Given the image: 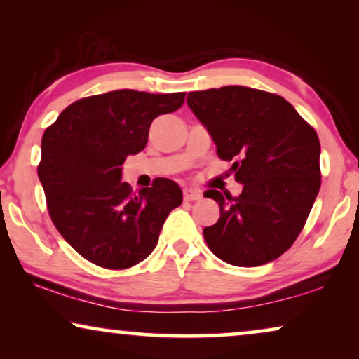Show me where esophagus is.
<instances>
[{
    "label": "esophagus",
    "mask_w": 359,
    "mask_h": 359,
    "mask_svg": "<svg viewBox=\"0 0 359 359\" xmlns=\"http://www.w3.org/2000/svg\"><path fill=\"white\" fill-rule=\"evenodd\" d=\"M183 196H184L186 201H198V199H201V196H203V194H201V191H198V189L188 188V189H184Z\"/></svg>",
    "instance_id": "esophagus-1"
}]
</instances>
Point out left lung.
Instances as JSON below:
<instances>
[{
	"label": "left lung",
	"instance_id": "1",
	"mask_svg": "<svg viewBox=\"0 0 359 359\" xmlns=\"http://www.w3.org/2000/svg\"><path fill=\"white\" fill-rule=\"evenodd\" d=\"M186 102L243 184L237 198L204 193L220 208L203 230L210 252L235 266L273 262L301 233L320 189L316 130L284 97L247 86L193 91Z\"/></svg>",
	"mask_w": 359,
	"mask_h": 359
}]
</instances>
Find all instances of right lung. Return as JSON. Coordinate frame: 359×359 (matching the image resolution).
<instances>
[{
    "label": "right lung",
    "instance_id": "obj_1",
    "mask_svg": "<svg viewBox=\"0 0 359 359\" xmlns=\"http://www.w3.org/2000/svg\"><path fill=\"white\" fill-rule=\"evenodd\" d=\"M184 93L116 90L73 102L42 137L37 168L52 222L88 262L126 269L154 252L166 217L183 203L158 178L132 194L122 163L145 149L155 117L181 107Z\"/></svg>",
    "mask_w": 359,
    "mask_h": 359
}]
</instances>
